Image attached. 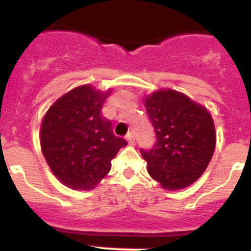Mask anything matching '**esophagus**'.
Returning a JSON list of instances; mask_svg holds the SVG:
<instances>
[{
  "mask_svg": "<svg viewBox=\"0 0 251 251\" xmlns=\"http://www.w3.org/2000/svg\"><path fill=\"white\" fill-rule=\"evenodd\" d=\"M126 139H127L129 145H134V143H136V141H134V136H133L132 132L128 133L127 136H126Z\"/></svg>",
  "mask_w": 251,
  "mask_h": 251,
  "instance_id": "esophagus-1",
  "label": "esophagus"
}]
</instances>
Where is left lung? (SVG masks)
I'll return each mask as SVG.
<instances>
[{
  "label": "left lung",
  "mask_w": 251,
  "mask_h": 251,
  "mask_svg": "<svg viewBox=\"0 0 251 251\" xmlns=\"http://www.w3.org/2000/svg\"><path fill=\"white\" fill-rule=\"evenodd\" d=\"M145 105L156 133L153 147L141 148L148 174L168 190L187 187L203 174L214 154L216 134L211 115L175 90L153 93Z\"/></svg>",
  "instance_id": "8db88e82"
}]
</instances>
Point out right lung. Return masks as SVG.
<instances>
[{
    "mask_svg": "<svg viewBox=\"0 0 251 251\" xmlns=\"http://www.w3.org/2000/svg\"><path fill=\"white\" fill-rule=\"evenodd\" d=\"M108 93L83 85L57 99L41 126V150L52 174L75 190H89L106 176L126 139L101 117Z\"/></svg>",
    "mask_w": 251,
    "mask_h": 251,
    "instance_id": "obj_1",
    "label": "right lung"
}]
</instances>
